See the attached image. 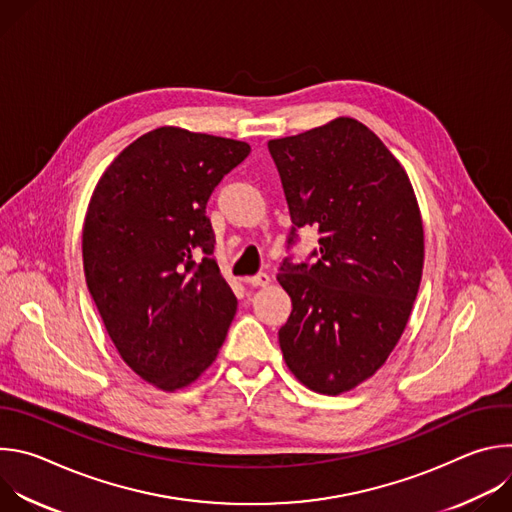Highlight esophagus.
Returning <instances> with one entry per match:
<instances>
[{
	"label": "esophagus",
	"instance_id": "34e87169",
	"mask_svg": "<svg viewBox=\"0 0 512 512\" xmlns=\"http://www.w3.org/2000/svg\"><path fill=\"white\" fill-rule=\"evenodd\" d=\"M269 281H271V277H269L267 273H263V271L247 279V283H249V285H253V287H263V285H269Z\"/></svg>",
	"mask_w": 512,
	"mask_h": 512
}]
</instances>
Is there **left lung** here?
I'll return each mask as SVG.
<instances>
[{"mask_svg": "<svg viewBox=\"0 0 512 512\" xmlns=\"http://www.w3.org/2000/svg\"><path fill=\"white\" fill-rule=\"evenodd\" d=\"M291 227H316V263L285 257L277 281L291 298L279 328L289 371L340 395L373 377L399 342L423 271V225L411 182L385 143L338 117L271 139Z\"/></svg>", "mask_w": 512, "mask_h": 512, "instance_id": "1", "label": "left lung"}]
</instances>
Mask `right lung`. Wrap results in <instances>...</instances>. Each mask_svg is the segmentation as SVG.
<instances>
[{"mask_svg": "<svg viewBox=\"0 0 512 512\" xmlns=\"http://www.w3.org/2000/svg\"><path fill=\"white\" fill-rule=\"evenodd\" d=\"M249 152L245 141L158 127L127 145L91 196L83 227L91 298L121 358L162 391L196 381L235 318L206 202Z\"/></svg>", "mask_w": 512, "mask_h": 512, "instance_id": "add662e5", "label": "right lung"}]
</instances>
